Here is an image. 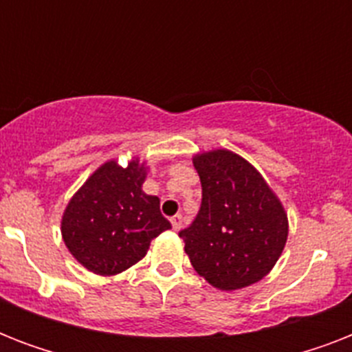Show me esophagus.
<instances>
[{
  "label": "esophagus",
  "instance_id": "34e87169",
  "mask_svg": "<svg viewBox=\"0 0 352 352\" xmlns=\"http://www.w3.org/2000/svg\"><path fill=\"white\" fill-rule=\"evenodd\" d=\"M171 226H173V230H181V226H182V215L181 214H177L171 217Z\"/></svg>",
  "mask_w": 352,
  "mask_h": 352
}]
</instances>
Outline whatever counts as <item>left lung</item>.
I'll use <instances>...</instances> for the list:
<instances>
[{
    "mask_svg": "<svg viewBox=\"0 0 352 352\" xmlns=\"http://www.w3.org/2000/svg\"><path fill=\"white\" fill-rule=\"evenodd\" d=\"M193 166L203 203L179 235L195 272L219 290L257 283L278 263L289 237L283 204L261 173L230 149L197 153Z\"/></svg>",
    "mask_w": 352,
    "mask_h": 352,
    "instance_id": "obj_1",
    "label": "left lung"
}]
</instances>
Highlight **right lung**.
Masks as SVG:
<instances>
[{"label":"right lung","instance_id":"right-lung-1","mask_svg":"<svg viewBox=\"0 0 352 352\" xmlns=\"http://www.w3.org/2000/svg\"><path fill=\"white\" fill-rule=\"evenodd\" d=\"M148 166L133 157L126 168L107 160L93 171L67 203L62 237L89 272L117 276L146 256L149 243L171 228L160 199L144 193Z\"/></svg>","mask_w":352,"mask_h":352}]
</instances>
